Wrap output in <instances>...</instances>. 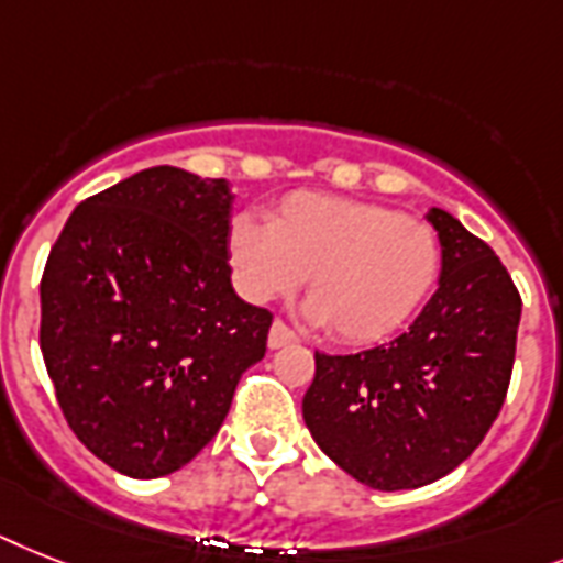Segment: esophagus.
<instances>
[{
  "mask_svg": "<svg viewBox=\"0 0 563 563\" xmlns=\"http://www.w3.org/2000/svg\"><path fill=\"white\" fill-rule=\"evenodd\" d=\"M292 342H299V336L287 328L282 319H276V322L271 324V336H267V345L276 351V347H285V345H292Z\"/></svg>",
  "mask_w": 563,
  "mask_h": 563,
  "instance_id": "obj_1",
  "label": "esophagus"
}]
</instances>
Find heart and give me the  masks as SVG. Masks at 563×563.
Segmentation results:
<instances>
[{
    "instance_id": "heart-1",
    "label": "heart",
    "mask_w": 563,
    "mask_h": 563,
    "mask_svg": "<svg viewBox=\"0 0 563 563\" xmlns=\"http://www.w3.org/2000/svg\"><path fill=\"white\" fill-rule=\"evenodd\" d=\"M230 255L253 301L287 296L308 276V316L351 345L399 331L440 273V241L426 221L319 192L287 195L267 227L232 218Z\"/></svg>"
}]
</instances>
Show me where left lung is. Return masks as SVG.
Returning <instances> with one entry per match:
<instances>
[{"label": "left lung", "instance_id": "1", "mask_svg": "<svg viewBox=\"0 0 563 563\" xmlns=\"http://www.w3.org/2000/svg\"><path fill=\"white\" fill-rule=\"evenodd\" d=\"M443 247L438 292L388 345L316 351L301 415L339 468L379 492L417 489L475 452L509 388L521 292L486 241L429 209Z\"/></svg>", "mask_w": 563, "mask_h": 563}]
</instances>
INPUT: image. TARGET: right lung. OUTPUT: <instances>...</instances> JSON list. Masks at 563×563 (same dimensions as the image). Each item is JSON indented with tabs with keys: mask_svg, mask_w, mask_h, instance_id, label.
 <instances>
[{
	"mask_svg": "<svg viewBox=\"0 0 563 563\" xmlns=\"http://www.w3.org/2000/svg\"><path fill=\"white\" fill-rule=\"evenodd\" d=\"M224 178L152 166L91 195L42 273L40 347L88 452L152 481L216 438L273 313L230 282Z\"/></svg>",
	"mask_w": 563,
	"mask_h": 563,
	"instance_id": "right-lung-1",
	"label": "right lung"
}]
</instances>
